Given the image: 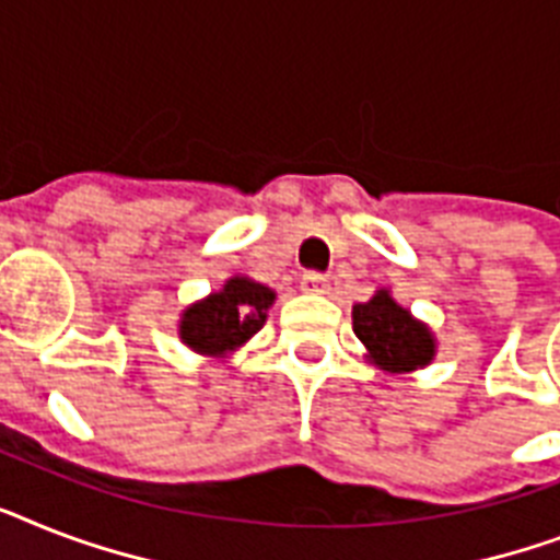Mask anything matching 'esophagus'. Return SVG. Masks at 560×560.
<instances>
[{"label":"esophagus","mask_w":560,"mask_h":560,"mask_svg":"<svg viewBox=\"0 0 560 560\" xmlns=\"http://www.w3.org/2000/svg\"><path fill=\"white\" fill-rule=\"evenodd\" d=\"M302 288L311 290V293H322V290H327V276H322V272H316V270L304 272Z\"/></svg>","instance_id":"34e87169"}]
</instances>
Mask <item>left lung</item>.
I'll return each instance as SVG.
<instances>
[{
    "label": "left lung",
    "instance_id": "8db88e82",
    "mask_svg": "<svg viewBox=\"0 0 560 560\" xmlns=\"http://www.w3.org/2000/svg\"><path fill=\"white\" fill-rule=\"evenodd\" d=\"M353 334L374 357L376 365L394 374L429 365L434 357L429 327L413 319L406 307H399L388 290H380L371 302L353 307Z\"/></svg>",
    "mask_w": 560,
    "mask_h": 560
}]
</instances>
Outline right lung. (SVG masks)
Wrapping results in <instances>:
<instances>
[{
  "label": "right lung",
  "instance_id": "obj_1",
  "mask_svg": "<svg viewBox=\"0 0 560 560\" xmlns=\"http://www.w3.org/2000/svg\"><path fill=\"white\" fill-rule=\"evenodd\" d=\"M276 293L249 279H230L221 293L192 304L180 322V339L198 353H224L261 330Z\"/></svg>",
  "mask_w": 560,
  "mask_h": 560
}]
</instances>
